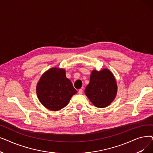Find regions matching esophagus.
I'll use <instances>...</instances> for the list:
<instances>
[{
  "label": "esophagus",
  "instance_id": "34e87169",
  "mask_svg": "<svg viewBox=\"0 0 153 153\" xmlns=\"http://www.w3.org/2000/svg\"><path fill=\"white\" fill-rule=\"evenodd\" d=\"M82 92H83V91H82V89H79V91H78L79 94H82Z\"/></svg>",
  "mask_w": 153,
  "mask_h": 153
}]
</instances>
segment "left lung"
<instances>
[{
    "mask_svg": "<svg viewBox=\"0 0 153 153\" xmlns=\"http://www.w3.org/2000/svg\"><path fill=\"white\" fill-rule=\"evenodd\" d=\"M84 92L96 107H108L114 100L117 92L114 76L108 69H102L99 71H92L89 83Z\"/></svg>",
    "mask_w": 153,
    "mask_h": 153,
    "instance_id": "obj_1",
    "label": "left lung"
}]
</instances>
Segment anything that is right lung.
I'll return each mask as SVG.
<instances>
[{"label": "right lung", "mask_w": 153, "mask_h": 153, "mask_svg": "<svg viewBox=\"0 0 153 153\" xmlns=\"http://www.w3.org/2000/svg\"><path fill=\"white\" fill-rule=\"evenodd\" d=\"M39 101L50 111H57L67 105L77 93L62 68H52L41 76L36 86Z\"/></svg>", "instance_id": "obj_1"}]
</instances>
